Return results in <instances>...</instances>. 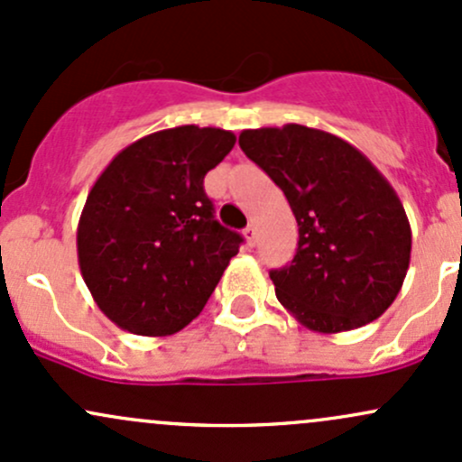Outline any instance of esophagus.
Instances as JSON below:
<instances>
[{
    "label": "esophagus",
    "instance_id": "obj_1",
    "mask_svg": "<svg viewBox=\"0 0 462 462\" xmlns=\"http://www.w3.org/2000/svg\"><path fill=\"white\" fill-rule=\"evenodd\" d=\"M245 237H246V242H249V246H253L257 242V229H255V225H249L245 229Z\"/></svg>",
    "mask_w": 462,
    "mask_h": 462
}]
</instances>
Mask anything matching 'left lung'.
Returning <instances> with one entry per match:
<instances>
[{
    "mask_svg": "<svg viewBox=\"0 0 462 462\" xmlns=\"http://www.w3.org/2000/svg\"><path fill=\"white\" fill-rule=\"evenodd\" d=\"M240 147L284 191L300 226L292 262L269 273L280 304L326 335L383 315L411 253L408 216L383 173L344 138L297 123L245 130Z\"/></svg>",
    "mask_w": 462,
    "mask_h": 462,
    "instance_id": "1",
    "label": "left lung"
}]
</instances>
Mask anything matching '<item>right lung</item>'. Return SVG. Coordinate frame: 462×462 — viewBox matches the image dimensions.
Wrapping results in <instances>:
<instances>
[{
	"label": "right lung",
	"instance_id": "add662e5",
	"mask_svg": "<svg viewBox=\"0 0 462 462\" xmlns=\"http://www.w3.org/2000/svg\"><path fill=\"white\" fill-rule=\"evenodd\" d=\"M233 145V132L171 127L127 145L97 178L77 229L79 269L118 328L173 335L205 309L242 245L202 187Z\"/></svg>",
	"mask_w": 462,
	"mask_h": 462
}]
</instances>
